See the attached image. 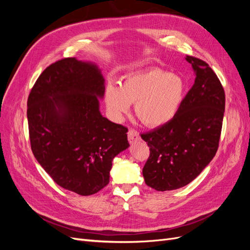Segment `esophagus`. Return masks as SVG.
<instances>
[{"label":"esophagus","instance_id":"obj_1","mask_svg":"<svg viewBox=\"0 0 250 250\" xmlns=\"http://www.w3.org/2000/svg\"><path fill=\"white\" fill-rule=\"evenodd\" d=\"M128 140H129L130 143L139 141L140 140V133H139V131L133 129V128H130V129L128 130Z\"/></svg>","mask_w":250,"mask_h":250}]
</instances>
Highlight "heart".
Returning a JSON list of instances; mask_svg holds the SVG:
<instances>
[{
  "mask_svg": "<svg viewBox=\"0 0 250 250\" xmlns=\"http://www.w3.org/2000/svg\"><path fill=\"white\" fill-rule=\"evenodd\" d=\"M186 84L177 75L153 67L127 76L121 86L109 84L105 101L113 116L121 117L134 105L135 116L149 127L161 126L176 115Z\"/></svg>",
  "mask_w": 250,
  "mask_h": 250,
  "instance_id": "obj_1",
  "label": "heart"
}]
</instances>
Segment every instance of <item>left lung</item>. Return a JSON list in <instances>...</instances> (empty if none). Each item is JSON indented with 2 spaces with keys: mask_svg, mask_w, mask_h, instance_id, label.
Listing matches in <instances>:
<instances>
[{
  "mask_svg": "<svg viewBox=\"0 0 250 250\" xmlns=\"http://www.w3.org/2000/svg\"><path fill=\"white\" fill-rule=\"evenodd\" d=\"M195 83L176 115L154 130L141 133L150 154L143 168L145 183L156 191L183 188L215 156L220 141L225 93L216 73L203 60L187 56Z\"/></svg>",
  "mask_w": 250,
  "mask_h": 250,
  "instance_id": "8db88e82",
  "label": "left lung"
}]
</instances>
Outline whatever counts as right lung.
I'll list each match as a JSON object with an SVG mask.
<instances>
[{
    "mask_svg": "<svg viewBox=\"0 0 250 250\" xmlns=\"http://www.w3.org/2000/svg\"><path fill=\"white\" fill-rule=\"evenodd\" d=\"M103 94L98 67L67 57L50 64L28 97L35 158L58 186L82 196L108 185L113 157L129 146L128 128L100 113Z\"/></svg>",
    "mask_w": 250,
    "mask_h": 250,
    "instance_id": "add662e5",
    "label": "right lung"
}]
</instances>
